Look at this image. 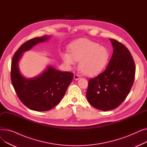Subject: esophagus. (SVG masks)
Wrapping results in <instances>:
<instances>
[{
  "mask_svg": "<svg viewBox=\"0 0 147 147\" xmlns=\"http://www.w3.org/2000/svg\"><path fill=\"white\" fill-rule=\"evenodd\" d=\"M80 78V76L79 74H76L74 75V80H79Z\"/></svg>",
  "mask_w": 147,
  "mask_h": 147,
  "instance_id": "esophagus-1",
  "label": "esophagus"
}]
</instances>
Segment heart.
<instances>
[{"label":"heart","mask_w":147,"mask_h":147,"mask_svg":"<svg viewBox=\"0 0 147 147\" xmlns=\"http://www.w3.org/2000/svg\"><path fill=\"white\" fill-rule=\"evenodd\" d=\"M69 52L61 54L62 59L68 65L80 61L79 67L86 75L94 76L101 72L109 60V53L104 46L86 38L74 41L69 45Z\"/></svg>","instance_id":"obj_1"}]
</instances>
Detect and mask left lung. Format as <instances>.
<instances>
[{"instance_id": "left-lung-1", "label": "left lung", "mask_w": 147, "mask_h": 147, "mask_svg": "<svg viewBox=\"0 0 147 147\" xmlns=\"http://www.w3.org/2000/svg\"><path fill=\"white\" fill-rule=\"evenodd\" d=\"M113 53L105 70L89 79L86 98L95 109L111 110L126 99L135 80V65L132 55L121 43L110 38Z\"/></svg>"}]
</instances>
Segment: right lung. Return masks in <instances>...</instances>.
I'll use <instances>...</instances> for the list:
<instances>
[{"label":"right lung","instance_id":"obj_1","mask_svg":"<svg viewBox=\"0 0 147 147\" xmlns=\"http://www.w3.org/2000/svg\"><path fill=\"white\" fill-rule=\"evenodd\" d=\"M49 38L43 36L27 41L15 53L11 63V79L15 92L23 104L37 111H48L55 107L64 96L74 76L71 72H62L51 66L35 78L26 79L21 74L18 61L22 53Z\"/></svg>","mask_w":147,"mask_h":147}]
</instances>
